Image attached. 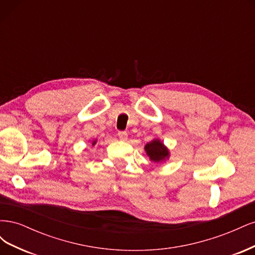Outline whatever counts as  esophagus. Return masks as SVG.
<instances>
[{
  "label": "esophagus",
  "mask_w": 255,
  "mask_h": 255,
  "mask_svg": "<svg viewBox=\"0 0 255 255\" xmlns=\"http://www.w3.org/2000/svg\"><path fill=\"white\" fill-rule=\"evenodd\" d=\"M118 136H119L120 139L123 140V141L128 139V133L125 132V130H120V132L118 133Z\"/></svg>",
  "instance_id": "1"
}]
</instances>
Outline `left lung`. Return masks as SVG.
I'll return each mask as SVG.
<instances>
[{"label": "left lung", "mask_w": 255, "mask_h": 255, "mask_svg": "<svg viewBox=\"0 0 255 255\" xmlns=\"http://www.w3.org/2000/svg\"><path fill=\"white\" fill-rule=\"evenodd\" d=\"M144 150L148 154V156L152 161H155V163H158V161L165 160L166 158L169 157V151L164 145V143H161L158 139H154L151 142L146 143L144 146Z\"/></svg>", "instance_id": "obj_1"}]
</instances>
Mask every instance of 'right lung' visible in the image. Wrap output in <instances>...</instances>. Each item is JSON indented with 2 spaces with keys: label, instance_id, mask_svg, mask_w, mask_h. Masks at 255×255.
<instances>
[{
  "label": "right lung",
  "instance_id": "obj_1",
  "mask_svg": "<svg viewBox=\"0 0 255 255\" xmlns=\"http://www.w3.org/2000/svg\"><path fill=\"white\" fill-rule=\"evenodd\" d=\"M96 142H97V140H95L94 142H92V145H95V144H96Z\"/></svg>",
  "mask_w": 255,
  "mask_h": 255
}]
</instances>
